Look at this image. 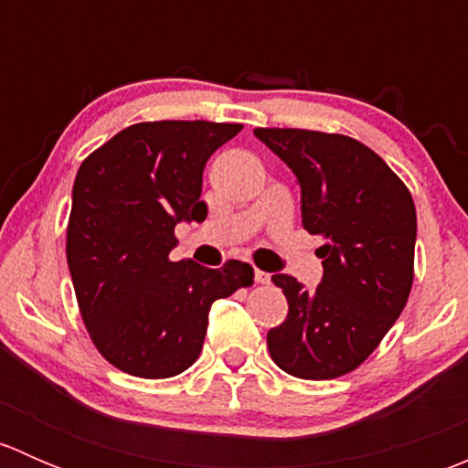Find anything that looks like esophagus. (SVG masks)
Segmentation results:
<instances>
[{
	"mask_svg": "<svg viewBox=\"0 0 468 468\" xmlns=\"http://www.w3.org/2000/svg\"><path fill=\"white\" fill-rule=\"evenodd\" d=\"M253 276H256V282H261V285H267L269 278H271L267 271H261V269H256V271H253Z\"/></svg>",
	"mask_w": 468,
	"mask_h": 468,
	"instance_id": "34e87169",
	"label": "esophagus"
}]
</instances>
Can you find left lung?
I'll list each match as a JSON object with an SVG mask.
<instances>
[{
  "instance_id": "1",
  "label": "left lung",
  "mask_w": 468,
  "mask_h": 468,
  "mask_svg": "<svg viewBox=\"0 0 468 468\" xmlns=\"http://www.w3.org/2000/svg\"><path fill=\"white\" fill-rule=\"evenodd\" d=\"M253 133L296 174L303 229L324 238L317 290L287 273L271 276L290 313L267 333L269 353L296 378H339L378 348L408 303L417 242L412 195L376 151L348 135Z\"/></svg>"
}]
</instances>
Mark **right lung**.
Segmentation results:
<instances>
[{
  "label": "right lung",
  "mask_w": 468,
  "mask_h": 468,
  "mask_svg": "<svg viewBox=\"0 0 468 468\" xmlns=\"http://www.w3.org/2000/svg\"><path fill=\"white\" fill-rule=\"evenodd\" d=\"M242 131L224 122H140L79 167L68 221V264L97 351L138 378H172L204 348L217 299L253 285V267L172 262L178 221H204V167Z\"/></svg>",
  "instance_id": "obj_1"
}]
</instances>
